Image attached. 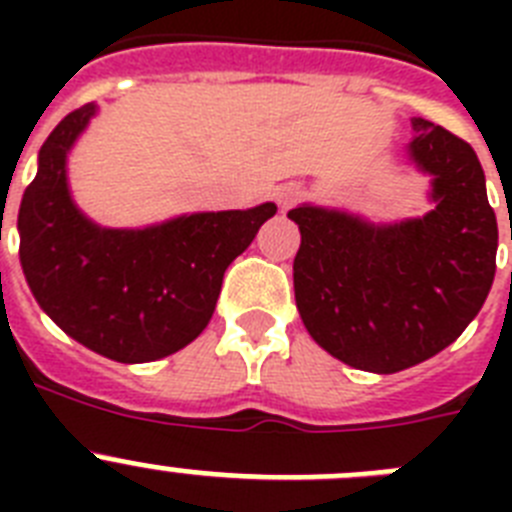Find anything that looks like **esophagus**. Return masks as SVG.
<instances>
[{
  "label": "esophagus",
  "mask_w": 512,
  "mask_h": 512,
  "mask_svg": "<svg viewBox=\"0 0 512 512\" xmlns=\"http://www.w3.org/2000/svg\"><path fill=\"white\" fill-rule=\"evenodd\" d=\"M302 197L300 184H284V187L277 189V202L282 207H292Z\"/></svg>",
  "instance_id": "1"
}]
</instances>
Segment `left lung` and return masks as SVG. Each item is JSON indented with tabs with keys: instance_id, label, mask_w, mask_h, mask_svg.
<instances>
[{
	"instance_id": "left-lung-1",
	"label": "left lung",
	"mask_w": 512,
	"mask_h": 512,
	"mask_svg": "<svg viewBox=\"0 0 512 512\" xmlns=\"http://www.w3.org/2000/svg\"><path fill=\"white\" fill-rule=\"evenodd\" d=\"M410 158L433 176L436 210L372 228L302 205L295 300L307 333L364 372L395 374L464 333L495 279L497 220L467 140L413 117Z\"/></svg>"
}]
</instances>
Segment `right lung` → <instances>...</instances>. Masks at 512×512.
<instances>
[{
  "label": "right lung",
  "instance_id": "right-lung-1",
  "mask_svg": "<svg viewBox=\"0 0 512 512\" xmlns=\"http://www.w3.org/2000/svg\"><path fill=\"white\" fill-rule=\"evenodd\" d=\"M94 104L63 117L22 194L20 261L35 300L61 330L122 364L164 359L210 323L223 274L277 205L197 212L146 230H107L66 187V153Z\"/></svg>",
  "mask_w": 512,
  "mask_h": 512
}]
</instances>
